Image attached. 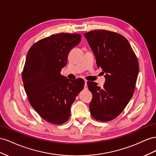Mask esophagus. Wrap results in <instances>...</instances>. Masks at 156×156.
<instances>
[{"label":"esophagus","mask_w":156,"mask_h":156,"mask_svg":"<svg viewBox=\"0 0 156 156\" xmlns=\"http://www.w3.org/2000/svg\"><path fill=\"white\" fill-rule=\"evenodd\" d=\"M87 80H85V85H84V90H87V89H88V87H87Z\"/></svg>","instance_id":"obj_1"}]
</instances>
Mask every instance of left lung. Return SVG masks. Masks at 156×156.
<instances>
[{
	"instance_id": "obj_1",
	"label": "left lung",
	"mask_w": 156,
	"mask_h": 156,
	"mask_svg": "<svg viewBox=\"0 0 156 156\" xmlns=\"http://www.w3.org/2000/svg\"><path fill=\"white\" fill-rule=\"evenodd\" d=\"M96 57L97 65L106 73L103 87L87 82L93 95L91 115L97 121H111L122 113L135 91L139 62L130 44L123 35L107 30L84 34Z\"/></svg>"
}]
</instances>
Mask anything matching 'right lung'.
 Segmentation results:
<instances>
[{
    "label": "right lung",
    "instance_id": "obj_1",
    "mask_svg": "<svg viewBox=\"0 0 156 156\" xmlns=\"http://www.w3.org/2000/svg\"><path fill=\"white\" fill-rule=\"evenodd\" d=\"M79 34L59 33L42 38L30 47L22 72L29 103L46 122L61 125L67 122L70 106L84 86L61 74L70 51L80 42Z\"/></svg>",
    "mask_w": 156,
    "mask_h": 156
}]
</instances>
